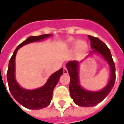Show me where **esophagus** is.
Wrapping results in <instances>:
<instances>
[{
    "label": "esophagus",
    "instance_id": "34e87169",
    "mask_svg": "<svg viewBox=\"0 0 124 124\" xmlns=\"http://www.w3.org/2000/svg\"><path fill=\"white\" fill-rule=\"evenodd\" d=\"M63 73H64V74H68V73L66 67H64V71H63Z\"/></svg>",
    "mask_w": 124,
    "mask_h": 124
}]
</instances>
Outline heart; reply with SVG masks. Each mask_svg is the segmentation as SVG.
<instances>
[{
	"instance_id": "b5f03b06",
	"label": "heart",
	"mask_w": 124,
	"mask_h": 124,
	"mask_svg": "<svg viewBox=\"0 0 124 124\" xmlns=\"http://www.w3.org/2000/svg\"><path fill=\"white\" fill-rule=\"evenodd\" d=\"M70 45H71V46H76L77 50L81 53H85L88 48L87 43L83 41H70Z\"/></svg>"
}]
</instances>
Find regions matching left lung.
<instances>
[{
	"instance_id": "1",
	"label": "left lung",
	"mask_w": 124,
	"mask_h": 124,
	"mask_svg": "<svg viewBox=\"0 0 124 124\" xmlns=\"http://www.w3.org/2000/svg\"><path fill=\"white\" fill-rule=\"evenodd\" d=\"M91 41V46L93 50L85 58L92 56L93 54L99 55L108 64L110 74L108 83L105 87L99 91H89L85 89L81 85L79 76V66L81 62L76 60L70 61L66 66L70 76L69 90L70 96L75 104L83 107L96 106L107 97L113 88L116 79V68L110 50L105 44L97 37L88 35Z\"/></svg>"
}]
</instances>
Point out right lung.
I'll return each mask as SVG.
<instances>
[{
	"mask_svg": "<svg viewBox=\"0 0 124 124\" xmlns=\"http://www.w3.org/2000/svg\"><path fill=\"white\" fill-rule=\"evenodd\" d=\"M51 36V34H46L29 37L17 46L9 61L7 80L10 91L16 101L28 109L40 110L50 104L53 98V90L59 81L60 77L63 74V68L50 75L43 86L35 89H27L21 87L16 79V56L18 50L23 46L43 41Z\"/></svg>",
	"mask_w": 124,
	"mask_h": 124,
	"instance_id": "obj_1",
	"label": "right lung"
}]
</instances>
